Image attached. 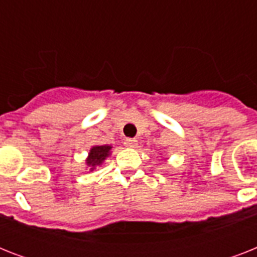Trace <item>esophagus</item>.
<instances>
[{"instance_id":"34e87169","label":"esophagus","mask_w":257,"mask_h":257,"mask_svg":"<svg viewBox=\"0 0 257 257\" xmlns=\"http://www.w3.org/2000/svg\"><path fill=\"white\" fill-rule=\"evenodd\" d=\"M124 144L125 147H128V148H135L137 145V140H135V139H126Z\"/></svg>"}]
</instances>
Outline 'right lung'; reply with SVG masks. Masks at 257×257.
Segmentation results:
<instances>
[{"label": "right lung", "instance_id": "add662e5", "mask_svg": "<svg viewBox=\"0 0 257 257\" xmlns=\"http://www.w3.org/2000/svg\"><path fill=\"white\" fill-rule=\"evenodd\" d=\"M110 151H112V145H94V147H92L85 160L89 169L93 171V169H96V167L102 165V163L106 160V157H109V155H110Z\"/></svg>", "mask_w": 257, "mask_h": 257}]
</instances>
